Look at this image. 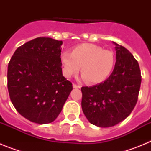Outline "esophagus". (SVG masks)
<instances>
[{"label": "esophagus", "instance_id": "obj_1", "mask_svg": "<svg viewBox=\"0 0 151 151\" xmlns=\"http://www.w3.org/2000/svg\"><path fill=\"white\" fill-rule=\"evenodd\" d=\"M73 86L74 88H81V86H80V85H76V84H75V83L73 84Z\"/></svg>", "mask_w": 151, "mask_h": 151}]
</instances>
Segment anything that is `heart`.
I'll return each instance as SVG.
<instances>
[{"label": "heart", "instance_id": "b5f03b06", "mask_svg": "<svg viewBox=\"0 0 151 151\" xmlns=\"http://www.w3.org/2000/svg\"><path fill=\"white\" fill-rule=\"evenodd\" d=\"M115 55L109 50H104L94 44L79 45L71 54L64 52L61 55L64 76L70 78L80 69L82 79L91 84L104 82L109 77L115 66Z\"/></svg>", "mask_w": 151, "mask_h": 151}]
</instances>
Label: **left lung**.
<instances>
[{
    "mask_svg": "<svg viewBox=\"0 0 151 151\" xmlns=\"http://www.w3.org/2000/svg\"><path fill=\"white\" fill-rule=\"evenodd\" d=\"M113 43L116 61L110 77L104 82L81 88L84 114L91 123L102 128L114 126L130 115L141 87L138 61L125 47Z\"/></svg>",
    "mask_w": 151,
    "mask_h": 151,
    "instance_id": "1",
    "label": "left lung"
}]
</instances>
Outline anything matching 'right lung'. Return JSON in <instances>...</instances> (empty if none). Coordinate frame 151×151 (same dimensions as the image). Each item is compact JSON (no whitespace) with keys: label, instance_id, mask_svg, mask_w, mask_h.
<instances>
[{"label":"right lung","instance_id":"1","mask_svg":"<svg viewBox=\"0 0 151 151\" xmlns=\"http://www.w3.org/2000/svg\"><path fill=\"white\" fill-rule=\"evenodd\" d=\"M62 44L50 38H35L19 47L8 64L11 102L31 122H54L73 90L62 73Z\"/></svg>","mask_w":151,"mask_h":151}]
</instances>
